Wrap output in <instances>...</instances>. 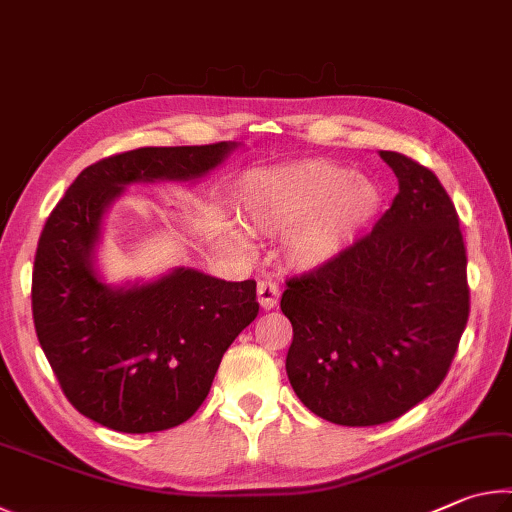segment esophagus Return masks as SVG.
Masks as SVG:
<instances>
[{
    "instance_id": "obj_1",
    "label": "esophagus",
    "mask_w": 512,
    "mask_h": 512,
    "mask_svg": "<svg viewBox=\"0 0 512 512\" xmlns=\"http://www.w3.org/2000/svg\"><path fill=\"white\" fill-rule=\"evenodd\" d=\"M257 300L262 309H273L280 302V287L271 280H262L257 284Z\"/></svg>"
}]
</instances>
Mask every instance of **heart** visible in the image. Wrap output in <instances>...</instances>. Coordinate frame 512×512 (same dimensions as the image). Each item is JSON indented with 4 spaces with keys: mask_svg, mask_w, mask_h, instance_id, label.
Wrapping results in <instances>:
<instances>
[{
    "mask_svg": "<svg viewBox=\"0 0 512 512\" xmlns=\"http://www.w3.org/2000/svg\"><path fill=\"white\" fill-rule=\"evenodd\" d=\"M235 201L248 230L289 235L291 262L316 268L334 262L375 219L381 192L345 164L311 158L248 171Z\"/></svg>",
    "mask_w": 512,
    "mask_h": 512,
    "instance_id": "b5f03b06",
    "label": "heart"
}]
</instances>
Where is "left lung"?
<instances>
[{
  "mask_svg": "<svg viewBox=\"0 0 512 512\" xmlns=\"http://www.w3.org/2000/svg\"><path fill=\"white\" fill-rule=\"evenodd\" d=\"M400 192L368 235L287 280V375L300 402L343 427L400 418L447 377L470 316L452 198L409 155L379 151Z\"/></svg>",
  "mask_w": 512,
  "mask_h": 512,
  "instance_id": "obj_1",
  "label": "left lung"
}]
</instances>
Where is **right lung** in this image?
<instances>
[{
  "mask_svg": "<svg viewBox=\"0 0 512 512\" xmlns=\"http://www.w3.org/2000/svg\"><path fill=\"white\" fill-rule=\"evenodd\" d=\"M237 144L144 146L85 167L51 210L33 262L36 334L65 397L124 433L178 427L205 402L223 352L259 314L255 280L178 268L158 282L110 289L92 268L101 219L124 185L189 180Z\"/></svg>",
  "mask_w": 512,
  "mask_h": 512,
  "instance_id": "right-lung-1",
  "label": "right lung"
}]
</instances>
